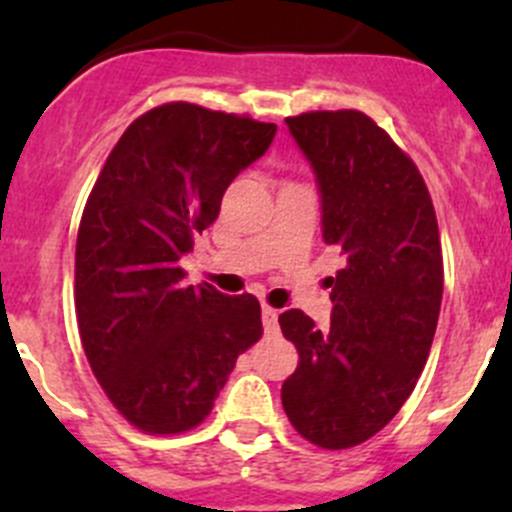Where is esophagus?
Here are the masks:
<instances>
[{
    "mask_svg": "<svg viewBox=\"0 0 512 512\" xmlns=\"http://www.w3.org/2000/svg\"><path fill=\"white\" fill-rule=\"evenodd\" d=\"M262 324H265V332L267 334H277L280 332V327H277V309L272 307H262Z\"/></svg>",
    "mask_w": 512,
    "mask_h": 512,
    "instance_id": "1",
    "label": "esophagus"
}]
</instances>
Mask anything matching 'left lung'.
I'll return each mask as SVG.
<instances>
[{
    "instance_id": "left-lung-1",
    "label": "left lung",
    "mask_w": 512,
    "mask_h": 512,
    "mask_svg": "<svg viewBox=\"0 0 512 512\" xmlns=\"http://www.w3.org/2000/svg\"><path fill=\"white\" fill-rule=\"evenodd\" d=\"M322 195V237L344 255L329 277L332 327L280 314L299 364L282 406L302 438L339 451L364 443L414 391L436 334L443 257L426 183L361 111L285 118Z\"/></svg>"
}]
</instances>
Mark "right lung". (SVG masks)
I'll return each mask as SVG.
<instances>
[{"label": "right lung", "mask_w": 512, "mask_h": 512, "mask_svg": "<svg viewBox=\"0 0 512 512\" xmlns=\"http://www.w3.org/2000/svg\"><path fill=\"white\" fill-rule=\"evenodd\" d=\"M275 133V123L163 103L123 131L98 173L76 240V317L98 384L141 431L203 423L237 356L262 337L252 294L185 285L180 257Z\"/></svg>", "instance_id": "add662e5"}]
</instances>
